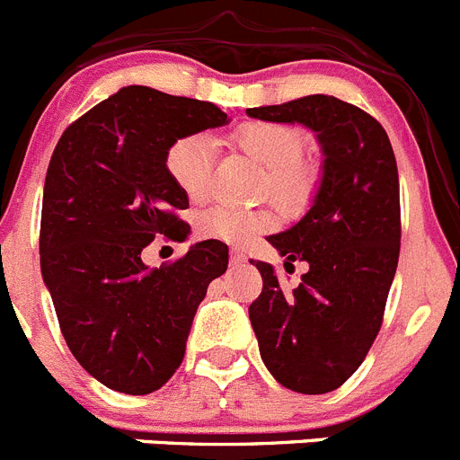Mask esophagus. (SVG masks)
Masks as SVG:
<instances>
[{
	"mask_svg": "<svg viewBox=\"0 0 460 460\" xmlns=\"http://www.w3.org/2000/svg\"><path fill=\"white\" fill-rule=\"evenodd\" d=\"M245 261H247V256L243 254V252L231 250V263H234V266H240V263H245Z\"/></svg>",
	"mask_w": 460,
	"mask_h": 460,
	"instance_id": "34e87169",
	"label": "esophagus"
}]
</instances>
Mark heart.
Here are the masks:
<instances>
[{
    "label": "heart",
    "mask_w": 460,
    "mask_h": 460,
    "mask_svg": "<svg viewBox=\"0 0 460 460\" xmlns=\"http://www.w3.org/2000/svg\"><path fill=\"white\" fill-rule=\"evenodd\" d=\"M231 144L266 169L263 192L270 194L277 204L288 210L309 204L318 179L316 169L302 160L307 137L300 128L277 121H247L231 132ZM164 167L185 199L194 204L204 201L213 181V142L201 132L176 139L167 148ZM275 225L277 215L268 208L235 210L213 206L199 217V234L225 243H245Z\"/></svg>",
    "instance_id": "heart-1"
}]
</instances>
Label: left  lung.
I'll use <instances>...</instances> for the list:
<instances>
[{
    "label": "left lung",
    "mask_w": 460,
    "mask_h": 460,
    "mask_svg": "<svg viewBox=\"0 0 460 460\" xmlns=\"http://www.w3.org/2000/svg\"><path fill=\"white\" fill-rule=\"evenodd\" d=\"M247 114L312 128L325 153L309 213L268 238L287 256L284 268L307 261L309 270L287 291L275 268L256 261L263 291L250 305L261 359L277 383L325 394L358 371L383 325L401 250L394 151L371 114L334 96L316 93Z\"/></svg>",
    "instance_id": "obj_1"
}]
</instances>
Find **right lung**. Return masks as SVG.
<instances>
[{"label": "right lung", "mask_w": 460, "mask_h": 460, "mask_svg": "<svg viewBox=\"0 0 460 460\" xmlns=\"http://www.w3.org/2000/svg\"><path fill=\"white\" fill-rule=\"evenodd\" d=\"M222 123L213 102L126 86L70 123L49 158L40 272L70 353L110 390L151 394L176 374L206 288L229 266L222 240L160 268L142 261L158 235L190 231L167 148Z\"/></svg>", "instance_id": "add662e5"}]
</instances>
